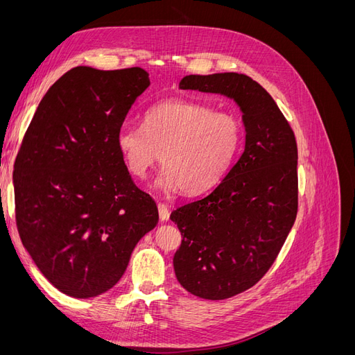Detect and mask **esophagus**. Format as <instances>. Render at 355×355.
Segmentation results:
<instances>
[{
	"mask_svg": "<svg viewBox=\"0 0 355 355\" xmlns=\"http://www.w3.org/2000/svg\"><path fill=\"white\" fill-rule=\"evenodd\" d=\"M158 213H159V220H161V222H167V220H168L170 211H168L167 204L158 202Z\"/></svg>",
	"mask_w": 355,
	"mask_h": 355,
	"instance_id": "esophagus-1",
	"label": "esophagus"
}]
</instances>
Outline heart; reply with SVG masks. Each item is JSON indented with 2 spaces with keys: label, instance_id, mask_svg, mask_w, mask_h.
I'll list each match as a JSON object with an SVG mask.
<instances>
[{
  "label": "heart",
  "instance_id": "obj_1",
  "mask_svg": "<svg viewBox=\"0 0 355 355\" xmlns=\"http://www.w3.org/2000/svg\"><path fill=\"white\" fill-rule=\"evenodd\" d=\"M243 142L237 116L185 101L155 105L142 125H123L116 146L130 173L144 179L158 161L164 166L155 187L197 196L228 175Z\"/></svg>",
  "mask_w": 355,
  "mask_h": 355
}]
</instances>
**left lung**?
Returning a JSON list of instances; mask_svg holds the SVG:
<instances>
[{"label": "left lung", "instance_id": "left-lung-1", "mask_svg": "<svg viewBox=\"0 0 355 355\" xmlns=\"http://www.w3.org/2000/svg\"><path fill=\"white\" fill-rule=\"evenodd\" d=\"M179 89L220 94L241 111L244 151L209 196L170 214L182 234L173 266L194 296L222 300L270 270L297 213L295 135L262 85L237 72L187 75Z\"/></svg>", "mask_w": 355, "mask_h": 355}]
</instances>
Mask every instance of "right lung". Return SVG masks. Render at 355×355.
<instances>
[{"label": "right lung", "instance_id": "right-lung-1", "mask_svg": "<svg viewBox=\"0 0 355 355\" xmlns=\"http://www.w3.org/2000/svg\"><path fill=\"white\" fill-rule=\"evenodd\" d=\"M142 68L77 67L41 99L13 173L19 235L41 274L77 299L112 288L158 223L136 188L116 135L148 87Z\"/></svg>", "mask_w": 355, "mask_h": 355}]
</instances>
